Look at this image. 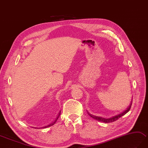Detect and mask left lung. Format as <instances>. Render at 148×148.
I'll return each instance as SVG.
<instances>
[{
    "mask_svg": "<svg viewBox=\"0 0 148 148\" xmlns=\"http://www.w3.org/2000/svg\"><path fill=\"white\" fill-rule=\"evenodd\" d=\"M131 105L132 103L130 105V106H129V107L127 108V109L126 110H125L123 112H122V113H121V114H119L118 115H116L115 116H113L112 118H110V119H104V118H102V117H99V116H95V115H92L91 114H90V113H89L88 112V114L89 115H90V116H91V117L92 119H94L95 120H97V121H99V122H105V123H110V122H115L116 121H117V120L119 119H120L121 117V116H122L123 115H124L125 113H127L129 110L130 108H131Z\"/></svg>",
    "mask_w": 148,
    "mask_h": 148,
    "instance_id": "8db88e82",
    "label": "left lung"
}]
</instances>
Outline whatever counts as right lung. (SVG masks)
Wrapping results in <instances>:
<instances>
[{"label":"right lung","instance_id":"right-lung-1","mask_svg":"<svg viewBox=\"0 0 148 148\" xmlns=\"http://www.w3.org/2000/svg\"><path fill=\"white\" fill-rule=\"evenodd\" d=\"M60 113H58V116H57V119H56V121H55L53 123H50V125H47V126H45V127H42V128H47V127H50V126H51V125H54V123L56 122V121H57V119H58V117H59V116H60Z\"/></svg>","mask_w":148,"mask_h":148}]
</instances>
